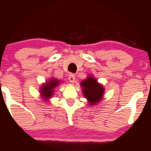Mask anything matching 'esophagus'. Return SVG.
I'll return each mask as SVG.
<instances>
[{
  "label": "esophagus",
  "mask_w": 151,
  "mask_h": 151,
  "mask_svg": "<svg viewBox=\"0 0 151 151\" xmlns=\"http://www.w3.org/2000/svg\"><path fill=\"white\" fill-rule=\"evenodd\" d=\"M69 79H70V81L72 83H74L75 81V75L74 74L70 73L69 74Z\"/></svg>",
  "instance_id": "obj_1"
}]
</instances>
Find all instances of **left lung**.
I'll use <instances>...</instances> for the list:
<instances>
[{
	"label": "left lung",
	"instance_id": "obj_1",
	"mask_svg": "<svg viewBox=\"0 0 151 151\" xmlns=\"http://www.w3.org/2000/svg\"><path fill=\"white\" fill-rule=\"evenodd\" d=\"M81 86H82V91L84 96L91 104L94 105L101 99L104 89L92 77L90 76L85 80L81 81Z\"/></svg>",
	"mask_w": 151,
	"mask_h": 151
}]
</instances>
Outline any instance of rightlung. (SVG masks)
<instances>
[{"label":"right lung","instance_id":"obj_1","mask_svg":"<svg viewBox=\"0 0 151 151\" xmlns=\"http://www.w3.org/2000/svg\"><path fill=\"white\" fill-rule=\"evenodd\" d=\"M59 81L56 79H52L47 84H44L41 88V93L43 96V98L48 99L51 97L53 94V89L58 85Z\"/></svg>","mask_w":151,"mask_h":151}]
</instances>
